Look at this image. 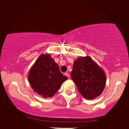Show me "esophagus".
Wrapping results in <instances>:
<instances>
[{
  "instance_id": "34e87169",
  "label": "esophagus",
  "mask_w": 129,
  "mask_h": 129,
  "mask_svg": "<svg viewBox=\"0 0 129 129\" xmlns=\"http://www.w3.org/2000/svg\"><path fill=\"white\" fill-rule=\"evenodd\" d=\"M64 75H65V76H66L67 77H69V73H68V72H64Z\"/></svg>"
}]
</instances>
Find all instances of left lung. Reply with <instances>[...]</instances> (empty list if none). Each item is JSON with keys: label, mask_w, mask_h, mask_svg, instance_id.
<instances>
[{"label": "left lung", "mask_w": 129, "mask_h": 129, "mask_svg": "<svg viewBox=\"0 0 129 129\" xmlns=\"http://www.w3.org/2000/svg\"><path fill=\"white\" fill-rule=\"evenodd\" d=\"M71 75L78 91L87 100L100 95L106 82L104 71L88 56L74 61Z\"/></svg>", "instance_id": "obj_1"}]
</instances>
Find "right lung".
Listing matches in <instances>:
<instances>
[{
	"instance_id": "1",
	"label": "right lung",
	"mask_w": 129,
	"mask_h": 129,
	"mask_svg": "<svg viewBox=\"0 0 129 129\" xmlns=\"http://www.w3.org/2000/svg\"><path fill=\"white\" fill-rule=\"evenodd\" d=\"M66 80L67 77L60 72L58 64L49 54H42L28 74L33 90L44 98L52 96Z\"/></svg>"
}]
</instances>
